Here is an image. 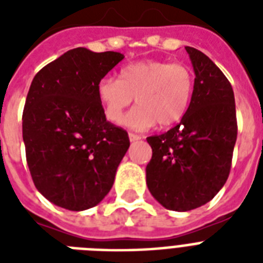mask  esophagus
Wrapping results in <instances>:
<instances>
[{
	"instance_id": "1",
	"label": "esophagus",
	"mask_w": 263,
	"mask_h": 263,
	"mask_svg": "<svg viewBox=\"0 0 263 263\" xmlns=\"http://www.w3.org/2000/svg\"><path fill=\"white\" fill-rule=\"evenodd\" d=\"M128 138H129V142H136V140H140V136L139 135H135V134H128Z\"/></svg>"
}]
</instances>
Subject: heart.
I'll list each match as a JSON object with an SVG mask.
<instances>
[{
    "mask_svg": "<svg viewBox=\"0 0 263 263\" xmlns=\"http://www.w3.org/2000/svg\"><path fill=\"white\" fill-rule=\"evenodd\" d=\"M194 92V75L183 64L160 60L138 61L121 68L119 79L105 76L97 84V97L107 121L121 123L125 109L134 108L123 120L124 125L144 131L156 123L169 127L187 113Z\"/></svg>",
    "mask_w": 263,
    "mask_h": 263,
    "instance_id": "1",
    "label": "heart"
}]
</instances>
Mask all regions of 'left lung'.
I'll return each mask as SVG.
<instances>
[{
	"label": "left lung",
	"instance_id": "8db88e82",
	"mask_svg": "<svg viewBox=\"0 0 263 263\" xmlns=\"http://www.w3.org/2000/svg\"><path fill=\"white\" fill-rule=\"evenodd\" d=\"M195 80L187 113L162 135L148 136V191L158 203L188 212L208 203L228 179L237 138L235 95L221 69L202 51L185 47Z\"/></svg>",
	"mask_w": 263,
	"mask_h": 263
}]
</instances>
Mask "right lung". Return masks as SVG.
<instances>
[{
  "instance_id": "right-lung-1",
  "label": "right lung",
  "mask_w": 263,
  "mask_h": 263,
  "mask_svg": "<svg viewBox=\"0 0 263 263\" xmlns=\"http://www.w3.org/2000/svg\"><path fill=\"white\" fill-rule=\"evenodd\" d=\"M123 59L76 47L31 83L23 111L27 164L36 190L55 206L94 208L115 183L129 139L105 117L97 84Z\"/></svg>"
}]
</instances>
